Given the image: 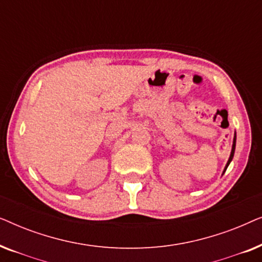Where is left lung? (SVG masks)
<instances>
[{
    "mask_svg": "<svg viewBox=\"0 0 262 262\" xmlns=\"http://www.w3.org/2000/svg\"><path fill=\"white\" fill-rule=\"evenodd\" d=\"M235 144H236V136H235V139H234V144H232V150H231V154H230V157H229V160H228V163H227V166H225V169H224V173H225V170H227V168H228V166H229V163L231 162V160H232V157H234V152H235Z\"/></svg>",
    "mask_w": 262,
    "mask_h": 262,
    "instance_id": "8db88e82",
    "label": "left lung"
}]
</instances>
